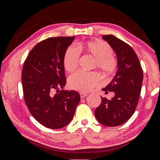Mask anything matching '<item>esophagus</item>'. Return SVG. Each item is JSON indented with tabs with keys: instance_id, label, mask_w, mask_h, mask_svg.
<instances>
[{
	"instance_id": "1",
	"label": "esophagus",
	"mask_w": 160,
	"mask_h": 160,
	"mask_svg": "<svg viewBox=\"0 0 160 160\" xmlns=\"http://www.w3.org/2000/svg\"><path fill=\"white\" fill-rule=\"evenodd\" d=\"M87 95V94H85V93H80V97H81V98H84L85 97H86Z\"/></svg>"
}]
</instances>
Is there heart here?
I'll return each mask as SVG.
<instances>
[{
    "mask_svg": "<svg viewBox=\"0 0 160 160\" xmlns=\"http://www.w3.org/2000/svg\"><path fill=\"white\" fill-rule=\"evenodd\" d=\"M80 52L86 53L94 58L93 68H97L105 76H110L117 68V60L112 55L113 49L105 41H90L78 43L76 47L67 48L63 57V65L68 72L75 71L78 65ZM100 84V78L96 72L77 71L71 74L68 84L71 89L81 92H87Z\"/></svg>",
    "mask_w": 160,
    "mask_h": 160,
    "instance_id": "1",
    "label": "heart"
}]
</instances>
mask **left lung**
Masks as SVG:
<instances>
[{
	"mask_svg": "<svg viewBox=\"0 0 160 160\" xmlns=\"http://www.w3.org/2000/svg\"><path fill=\"white\" fill-rule=\"evenodd\" d=\"M102 38L114 50L118 70L110 84L102 89L105 93H114L111 100L101 97V103L95 109L96 119L107 127H117L126 122L134 113L138 103L143 82V70L134 50L128 43L113 35Z\"/></svg>",
	"mask_w": 160,
	"mask_h": 160,
	"instance_id": "1",
	"label": "left lung"
}]
</instances>
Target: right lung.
<instances>
[{"label":"right lung","instance_id":"right-lung-1","mask_svg":"<svg viewBox=\"0 0 160 160\" xmlns=\"http://www.w3.org/2000/svg\"><path fill=\"white\" fill-rule=\"evenodd\" d=\"M74 38L60 36L45 39L32 48L24 62L22 83L26 106L46 128H64L71 122L79 103L77 92H58L66 84L63 57Z\"/></svg>","mask_w":160,"mask_h":160}]
</instances>
